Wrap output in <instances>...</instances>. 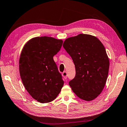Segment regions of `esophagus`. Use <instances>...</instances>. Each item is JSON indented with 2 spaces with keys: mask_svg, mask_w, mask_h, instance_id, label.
Wrapping results in <instances>:
<instances>
[{
  "mask_svg": "<svg viewBox=\"0 0 127 127\" xmlns=\"http://www.w3.org/2000/svg\"><path fill=\"white\" fill-rule=\"evenodd\" d=\"M62 76H63V77H64V79H67V72H65V71L63 72V73H62Z\"/></svg>",
  "mask_w": 127,
  "mask_h": 127,
  "instance_id": "esophagus-1",
  "label": "esophagus"
}]
</instances>
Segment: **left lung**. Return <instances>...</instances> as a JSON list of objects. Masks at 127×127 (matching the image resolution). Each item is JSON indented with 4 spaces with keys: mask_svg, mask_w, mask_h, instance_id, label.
Listing matches in <instances>:
<instances>
[{
    "mask_svg": "<svg viewBox=\"0 0 127 127\" xmlns=\"http://www.w3.org/2000/svg\"><path fill=\"white\" fill-rule=\"evenodd\" d=\"M63 46L75 65L76 75L69 82V86L81 99H95L103 89L109 69L103 44L95 37L80 34L66 39Z\"/></svg>",
    "mask_w": 127,
    "mask_h": 127,
    "instance_id": "1",
    "label": "left lung"
}]
</instances>
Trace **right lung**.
Wrapping results in <instances>:
<instances>
[{"label":"right lung","mask_w":127,"mask_h":127,"mask_svg":"<svg viewBox=\"0 0 127 127\" xmlns=\"http://www.w3.org/2000/svg\"><path fill=\"white\" fill-rule=\"evenodd\" d=\"M62 44V40L53 37H35L25 44L21 51V80L30 95L42 103L55 99L63 86L62 74L53 59Z\"/></svg>","instance_id":"1"}]
</instances>
